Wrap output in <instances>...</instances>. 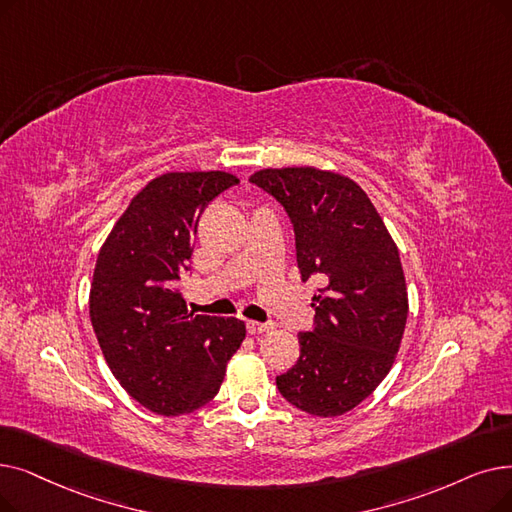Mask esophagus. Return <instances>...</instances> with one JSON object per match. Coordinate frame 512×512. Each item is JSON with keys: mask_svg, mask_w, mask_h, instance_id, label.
<instances>
[{"mask_svg": "<svg viewBox=\"0 0 512 512\" xmlns=\"http://www.w3.org/2000/svg\"><path fill=\"white\" fill-rule=\"evenodd\" d=\"M247 330H249V335H265V332H272L274 330V324H261V322L249 320L247 322Z\"/></svg>", "mask_w": 512, "mask_h": 512, "instance_id": "1", "label": "esophagus"}]
</instances>
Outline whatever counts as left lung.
I'll return each instance as SVG.
<instances>
[{"mask_svg": "<svg viewBox=\"0 0 512 512\" xmlns=\"http://www.w3.org/2000/svg\"><path fill=\"white\" fill-rule=\"evenodd\" d=\"M249 180L291 217L303 282L326 280L311 303L316 326L299 332V360L276 376V385L307 414L341 416L381 385L404 337L408 288L397 244L368 194L347 175L270 167Z\"/></svg>", "mask_w": 512, "mask_h": 512, "instance_id": "left-lung-1", "label": "left lung"}]
</instances>
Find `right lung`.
<instances>
[{"label":"right lung","instance_id":"right-lung-1","mask_svg":"<svg viewBox=\"0 0 512 512\" xmlns=\"http://www.w3.org/2000/svg\"><path fill=\"white\" fill-rule=\"evenodd\" d=\"M238 184L226 171L154 177L117 219L96 259L90 318L119 385L161 416L209 404L247 337L236 318L192 316L177 291L188 270L198 217Z\"/></svg>","mask_w":512,"mask_h":512}]
</instances>
